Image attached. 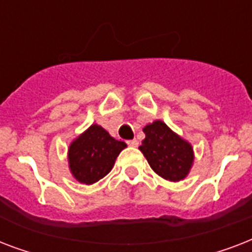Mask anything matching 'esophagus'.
<instances>
[{"label":"esophagus","instance_id":"obj_1","mask_svg":"<svg viewBox=\"0 0 252 252\" xmlns=\"http://www.w3.org/2000/svg\"><path fill=\"white\" fill-rule=\"evenodd\" d=\"M126 144L129 146H133V148H136V146L138 145V141L134 138V140H129V141H126Z\"/></svg>","mask_w":252,"mask_h":252}]
</instances>
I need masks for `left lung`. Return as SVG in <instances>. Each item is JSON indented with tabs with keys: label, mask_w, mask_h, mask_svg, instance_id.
<instances>
[{
	"label": "left lung",
	"mask_w": 252,
	"mask_h": 252,
	"mask_svg": "<svg viewBox=\"0 0 252 252\" xmlns=\"http://www.w3.org/2000/svg\"><path fill=\"white\" fill-rule=\"evenodd\" d=\"M142 130L145 138L138 149L153 171L170 182L186 179L195 161L191 144L162 120L146 124Z\"/></svg>",
	"instance_id": "8db88e82"
}]
</instances>
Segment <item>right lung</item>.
<instances>
[{
    "instance_id": "right-lung-1",
    "label": "right lung",
    "mask_w": 252,
    "mask_h": 252,
    "mask_svg": "<svg viewBox=\"0 0 252 252\" xmlns=\"http://www.w3.org/2000/svg\"><path fill=\"white\" fill-rule=\"evenodd\" d=\"M126 148V142L115 140L102 126L91 124L69 145V170L81 184H94L112 170Z\"/></svg>"
}]
</instances>
